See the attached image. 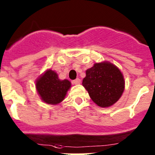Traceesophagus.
<instances>
[{
  "label": "esophagus",
  "instance_id": "esophagus-1",
  "mask_svg": "<svg viewBox=\"0 0 155 155\" xmlns=\"http://www.w3.org/2000/svg\"><path fill=\"white\" fill-rule=\"evenodd\" d=\"M72 82H73L74 84H79L81 83V79L76 78L75 80H74Z\"/></svg>",
  "mask_w": 155,
  "mask_h": 155
}]
</instances>
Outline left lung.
Wrapping results in <instances>:
<instances>
[{"label":"left lung","mask_w":155,"mask_h":155,"mask_svg":"<svg viewBox=\"0 0 155 155\" xmlns=\"http://www.w3.org/2000/svg\"><path fill=\"white\" fill-rule=\"evenodd\" d=\"M82 84L93 102L102 108L116 103L125 87L123 74L109 62L95 63L92 68L87 69Z\"/></svg>","instance_id":"8db88e82"}]
</instances>
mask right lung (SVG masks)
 <instances>
[{
  "instance_id": "add662e5",
  "label": "right lung",
  "mask_w": 155,
  "mask_h": 155,
  "mask_svg": "<svg viewBox=\"0 0 155 155\" xmlns=\"http://www.w3.org/2000/svg\"><path fill=\"white\" fill-rule=\"evenodd\" d=\"M71 85L69 81L60 80L57 74L50 69L41 75L35 84L41 99L50 105H57L62 102Z\"/></svg>"
}]
</instances>
